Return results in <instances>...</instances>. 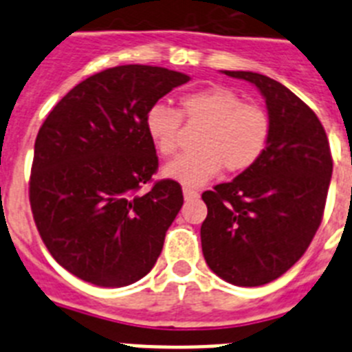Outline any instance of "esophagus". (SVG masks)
Masks as SVG:
<instances>
[{
  "instance_id": "1",
  "label": "esophagus",
  "mask_w": 352,
  "mask_h": 352,
  "mask_svg": "<svg viewBox=\"0 0 352 352\" xmlns=\"http://www.w3.org/2000/svg\"><path fill=\"white\" fill-rule=\"evenodd\" d=\"M183 197H185L186 201H190V199H197L199 192L194 190V188H188V186H185V188H183Z\"/></svg>"
}]
</instances>
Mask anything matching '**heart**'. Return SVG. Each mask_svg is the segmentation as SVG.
<instances>
[{
	"label": "heart",
	"instance_id": "b5f03b06",
	"mask_svg": "<svg viewBox=\"0 0 352 352\" xmlns=\"http://www.w3.org/2000/svg\"><path fill=\"white\" fill-rule=\"evenodd\" d=\"M182 114L192 125H206L195 153L183 155L164 167V176L186 186H201L220 173H243L264 153L270 118L263 107L245 104L236 91L222 86L183 95ZM182 114L164 104L146 113V132L162 157H173L182 141Z\"/></svg>",
	"mask_w": 352,
	"mask_h": 352
}]
</instances>
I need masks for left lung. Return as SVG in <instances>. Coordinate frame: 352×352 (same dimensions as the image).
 Instances as JSON below:
<instances>
[{
	"label": "left lung",
	"instance_id": "1",
	"mask_svg": "<svg viewBox=\"0 0 352 352\" xmlns=\"http://www.w3.org/2000/svg\"><path fill=\"white\" fill-rule=\"evenodd\" d=\"M223 74L252 82L266 100L270 139L259 160L203 194L206 264L229 284L257 287L284 275L321 226L333 170L312 109L284 84L256 72Z\"/></svg>",
	"mask_w": 352,
	"mask_h": 352
}]
</instances>
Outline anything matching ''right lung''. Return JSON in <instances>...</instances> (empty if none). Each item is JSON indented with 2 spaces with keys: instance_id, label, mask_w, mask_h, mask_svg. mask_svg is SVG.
Instances as JSON below:
<instances>
[{
  "instance_id": "add662e5",
  "label": "right lung",
  "mask_w": 352,
  "mask_h": 352,
  "mask_svg": "<svg viewBox=\"0 0 352 352\" xmlns=\"http://www.w3.org/2000/svg\"><path fill=\"white\" fill-rule=\"evenodd\" d=\"M188 80L162 67L107 68L70 89L40 126L31 211L56 263L80 280L125 287L157 263L183 192L174 179L139 192L158 169L144 120Z\"/></svg>"
}]
</instances>
